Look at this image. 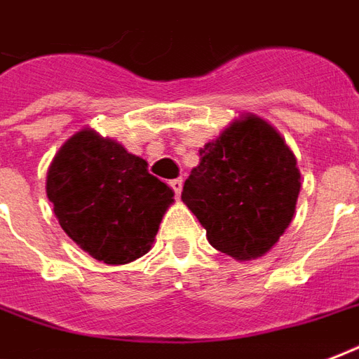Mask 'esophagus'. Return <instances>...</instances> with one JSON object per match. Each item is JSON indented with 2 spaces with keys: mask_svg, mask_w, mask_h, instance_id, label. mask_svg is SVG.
Listing matches in <instances>:
<instances>
[{
  "mask_svg": "<svg viewBox=\"0 0 359 359\" xmlns=\"http://www.w3.org/2000/svg\"><path fill=\"white\" fill-rule=\"evenodd\" d=\"M169 186L173 188V191L177 196H180V191H182V179H173L169 182Z\"/></svg>",
  "mask_w": 359,
  "mask_h": 359,
  "instance_id": "34e87169",
  "label": "esophagus"
}]
</instances>
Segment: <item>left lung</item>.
<instances>
[{
    "instance_id": "8db88e82",
    "label": "left lung",
    "mask_w": 359,
    "mask_h": 359,
    "mask_svg": "<svg viewBox=\"0 0 359 359\" xmlns=\"http://www.w3.org/2000/svg\"><path fill=\"white\" fill-rule=\"evenodd\" d=\"M182 188L216 250L235 259L264 256L294 218L301 175L292 150L265 120H235L199 150Z\"/></svg>"
}]
</instances>
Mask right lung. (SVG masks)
Wrapping results in <instances>:
<instances>
[{
  "instance_id": "add662e5",
  "label": "right lung",
  "mask_w": 359,
  "mask_h": 359,
  "mask_svg": "<svg viewBox=\"0 0 359 359\" xmlns=\"http://www.w3.org/2000/svg\"><path fill=\"white\" fill-rule=\"evenodd\" d=\"M122 144L82 130L60 149L46 196L60 226L82 250L105 264L141 258L154 243L173 190Z\"/></svg>"
}]
</instances>
